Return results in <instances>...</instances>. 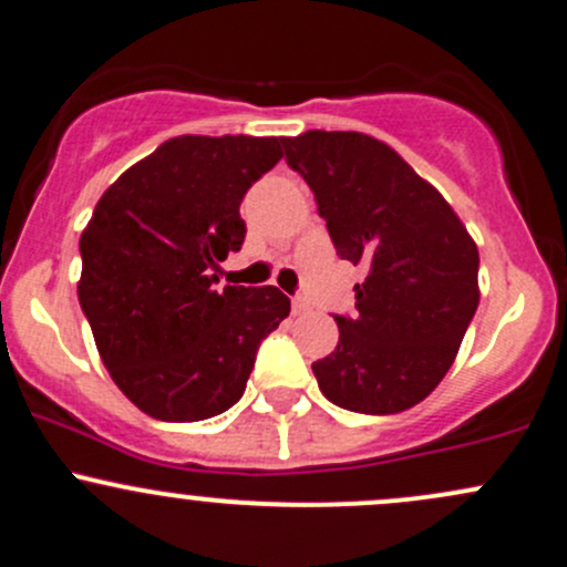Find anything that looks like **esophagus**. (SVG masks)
Masks as SVG:
<instances>
[{
  "instance_id": "esophagus-1",
  "label": "esophagus",
  "mask_w": 567,
  "mask_h": 567,
  "mask_svg": "<svg viewBox=\"0 0 567 567\" xmlns=\"http://www.w3.org/2000/svg\"><path fill=\"white\" fill-rule=\"evenodd\" d=\"M309 309V303H307V299H301V296H296L293 299V315H303Z\"/></svg>"
}]
</instances>
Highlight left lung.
<instances>
[{"label": "left lung", "instance_id": "8db88e82", "mask_svg": "<svg viewBox=\"0 0 567 567\" xmlns=\"http://www.w3.org/2000/svg\"><path fill=\"white\" fill-rule=\"evenodd\" d=\"M285 159L315 193L342 260L367 268L339 342L312 363L337 408L391 415L437 389L478 309V247L443 195L363 133L307 130Z\"/></svg>", "mask_w": 567, "mask_h": 567}]
</instances>
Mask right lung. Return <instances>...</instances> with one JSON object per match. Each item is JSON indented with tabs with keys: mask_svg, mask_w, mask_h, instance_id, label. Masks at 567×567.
<instances>
[{
	"mask_svg": "<svg viewBox=\"0 0 567 567\" xmlns=\"http://www.w3.org/2000/svg\"><path fill=\"white\" fill-rule=\"evenodd\" d=\"M282 138L178 135L124 171L81 234L79 301L124 396L157 421H204L241 399L260 342L288 318L274 285L219 282L244 244L247 189Z\"/></svg>",
	"mask_w": 567,
	"mask_h": 567,
	"instance_id": "obj_1",
	"label": "right lung"
}]
</instances>
